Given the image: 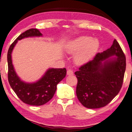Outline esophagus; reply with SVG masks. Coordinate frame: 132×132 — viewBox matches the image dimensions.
<instances>
[{
	"label": "esophagus",
	"instance_id": "1",
	"mask_svg": "<svg viewBox=\"0 0 132 132\" xmlns=\"http://www.w3.org/2000/svg\"><path fill=\"white\" fill-rule=\"evenodd\" d=\"M67 74L69 76H71L73 74V71L72 70H70V69H69V70L67 71Z\"/></svg>",
	"mask_w": 132,
	"mask_h": 132
}]
</instances>
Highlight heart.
<instances>
[{"label":"heart","mask_w":132,"mask_h":132,"mask_svg":"<svg viewBox=\"0 0 132 132\" xmlns=\"http://www.w3.org/2000/svg\"><path fill=\"white\" fill-rule=\"evenodd\" d=\"M99 41L88 36H82L70 42L66 47L69 54L76 55L74 61L78 64L88 63L95 56L99 50Z\"/></svg>","instance_id":"1"}]
</instances>
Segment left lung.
I'll use <instances>...</instances> for the list:
<instances>
[{
  "label": "left lung",
  "instance_id": "1",
  "mask_svg": "<svg viewBox=\"0 0 132 132\" xmlns=\"http://www.w3.org/2000/svg\"><path fill=\"white\" fill-rule=\"evenodd\" d=\"M125 69V55L115 39L110 48L97 53L74 73L79 101L88 109L106 106L120 91Z\"/></svg>",
  "mask_w": 132,
  "mask_h": 132
}]
</instances>
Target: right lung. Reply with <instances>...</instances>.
Segmentation results:
<instances>
[{
  "mask_svg": "<svg viewBox=\"0 0 132 132\" xmlns=\"http://www.w3.org/2000/svg\"><path fill=\"white\" fill-rule=\"evenodd\" d=\"M37 29H30L16 38L9 47L7 52L8 80L10 85L17 96L26 104L32 106H42L53 97L57 84L65 77L66 69H49L37 82L26 83L21 81L16 75L12 63L11 52L18 40L25 37L42 36Z\"/></svg>",
  "mask_w": 132,
  "mask_h": 132,
  "instance_id": "obj_1",
  "label": "right lung"
}]
</instances>
